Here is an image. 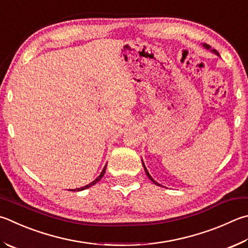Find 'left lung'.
I'll return each instance as SVG.
<instances>
[{"label":"left lung","mask_w":248,"mask_h":248,"mask_svg":"<svg viewBox=\"0 0 248 248\" xmlns=\"http://www.w3.org/2000/svg\"><path fill=\"white\" fill-rule=\"evenodd\" d=\"M202 46H204V47H206L207 49H209V48H210V46H208V44H205V43H204V44H202ZM211 51H213V52H214L215 54H217V55H219V54H218V52H217V51H216V49H211ZM142 164H143V167H144V170H145V173H146V175H147V177H148V179H150L152 182H154L155 184H157V186H160V184H158V183H157V182L155 181V180L152 178V175H151L150 173H148V171H147V169H146V167H145V165H144V163H143V160H142Z\"/></svg>","instance_id":"left-lung-1"}]
</instances>
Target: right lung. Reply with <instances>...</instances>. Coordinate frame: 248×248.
Here are the masks:
<instances>
[{"label":"right lung","mask_w":248,"mask_h":248,"mask_svg":"<svg viewBox=\"0 0 248 248\" xmlns=\"http://www.w3.org/2000/svg\"><path fill=\"white\" fill-rule=\"evenodd\" d=\"M106 166L107 165H105V167H104V169L102 170V172H101V174L98 175V177L94 180V181H92L91 183H89V184H87V186H82V187H78V188H75V190H70V191H74V192H79V191H83V190H85V188H88V187H90V186H94V184H96L98 181H100V180L103 178V175H104V173H105V170H106Z\"/></svg>","instance_id":"1"}]
</instances>
